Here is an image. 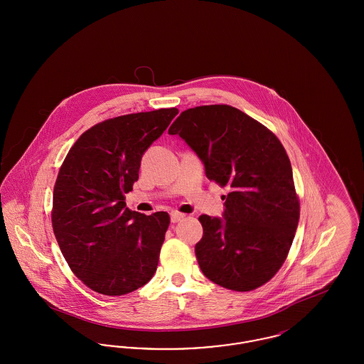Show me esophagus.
I'll use <instances>...</instances> for the list:
<instances>
[{"instance_id":"1","label":"esophagus","mask_w":364,"mask_h":364,"mask_svg":"<svg viewBox=\"0 0 364 364\" xmlns=\"http://www.w3.org/2000/svg\"><path fill=\"white\" fill-rule=\"evenodd\" d=\"M184 217H186L184 214H181V213H177V211H173V213H171V223H172V224H176V223L181 221Z\"/></svg>"}]
</instances>
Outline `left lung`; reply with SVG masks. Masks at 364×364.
Masks as SVG:
<instances>
[{"label":"left lung","mask_w":364,"mask_h":364,"mask_svg":"<svg viewBox=\"0 0 364 364\" xmlns=\"http://www.w3.org/2000/svg\"><path fill=\"white\" fill-rule=\"evenodd\" d=\"M199 156L208 180L228 187L223 218L200 215L195 254L203 274L247 292L277 273L300 215L291 161L277 136L228 105L183 112L169 128Z\"/></svg>","instance_id":"obj_1"}]
</instances>
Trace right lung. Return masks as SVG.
Instances as JSON below:
<instances>
[{
  "label": "right lung",
  "instance_id": "obj_1",
  "mask_svg": "<svg viewBox=\"0 0 364 364\" xmlns=\"http://www.w3.org/2000/svg\"><path fill=\"white\" fill-rule=\"evenodd\" d=\"M177 113L158 109L100 122L76 140L58 172L53 230L70 270L98 294L134 292L156 273L169 214L131 211L124 195Z\"/></svg>",
  "mask_w": 364,
  "mask_h": 364
}]
</instances>
